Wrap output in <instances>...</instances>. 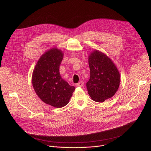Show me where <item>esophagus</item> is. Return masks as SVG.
I'll return each mask as SVG.
<instances>
[{"label": "esophagus", "instance_id": "34e87169", "mask_svg": "<svg viewBox=\"0 0 151 151\" xmlns=\"http://www.w3.org/2000/svg\"><path fill=\"white\" fill-rule=\"evenodd\" d=\"M83 85H84V83L82 82H82H79L78 83L76 84V86L78 87H82Z\"/></svg>", "mask_w": 151, "mask_h": 151}]
</instances>
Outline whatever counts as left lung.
Masks as SVG:
<instances>
[{
  "instance_id": "obj_1",
  "label": "left lung",
  "mask_w": 151,
  "mask_h": 151,
  "mask_svg": "<svg viewBox=\"0 0 151 151\" xmlns=\"http://www.w3.org/2000/svg\"><path fill=\"white\" fill-rule=\"evenodd\" d=\"M88 63L90 78L86 87L92 100L103 102L112 97L120 83V74L117 66L109 57L99 50L89 54Z\"/></svg>"
}]
</instances>
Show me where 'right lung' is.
I'll list each match as a JSON object with an SVG mask.
<instances>
[{
  "label": "right lung",
  "mask_w": 151,
  "mask_h": 151,
  "mask_svg": "<svg viewBox=\"0 0 151 151\" xmlns=\"http://www.w3.org/2000/svg\"><path fill=\"white\" fill-rule=\"evenodd\" d=\"M63 55V52L57 48L45 52L37 62L32 75V84L38 97L54 108L66 106L76 88L69 85L60 74Z\"/></svg>",
  "instance_id": "right-lung-1"
}]
</instances>
